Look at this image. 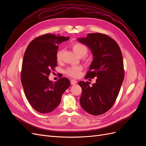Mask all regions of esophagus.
<instances>
[{
	"instance_id": "esophagus-1",
	"label": "esophagus",
	"mask_w": 146,
	"mask_h": 146,
	"mask_svg": "<svg viewBox=\"0 0 146 146\" xmlns=\"http://www.w3.org/2000/svg\"><path fill=\"white\" fill-rule=\"evenodd\" d=\"M77 83V82L76 80H71V81H70V83H71L72 85H76Z\"/></svg>"
}]
</instances>
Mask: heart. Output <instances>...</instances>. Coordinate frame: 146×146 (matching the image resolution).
<instances>
[{
	"mask_svg": "<svg viewBox=\"0 0 146 146\" xmlns=\"http://www.w3.org/2000/svg\"><path fill=\"white\" fill-rule=\"evenodd\" d=\"M72 48L74 52L79 56L80 55H85L88 52L87 47L83 45V44L76 42L72 45ZM62 50H59L56 54V60L58 62H60L62 58ZM82 68L81 66H72V67L68 68L65 70V73L68 76L74 78H77L80 76Z\"/></svg>",
	"mask_w": 146,
	"mask_h": 146,
	"instance_id": "b5f03b06",
	"label": "heart"
}]
</instances>
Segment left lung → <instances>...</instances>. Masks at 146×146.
<instances>
[{
    "label": "left lung",
    "instance_id": "8db88e82",
    "mask_svg": "<svg viewBox=\"0 0 146 146\" xmlns=\"http://www.w3.org/2000/svg\"><path fill=\"white\" fill-rule=\"evenodd\" d=\"M77 40L89 47L94 56L85 78H97L91 86L89 82H78L82 89L80 103L87 113L100 115L113 107L124 79L122 52L117 43L105 34L89 33Z\"/></svg>",
    "mask_w": 146,
    "mask_h": 146
}]
</instances>
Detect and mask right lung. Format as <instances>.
Returning <instances> with one entry per match:
<instances>
[{"label":"right lung","instance_id":"1","mask_svg":"<svg viewBox=\"0 0 146 146\" xmlns=\"http://www.w3.org/2000/svg\"><path fill=\"white\" fill-rule=\"evenodd\" d=\"M69 37L45 34L35 38L26 48L21 78L26 98L32 108L41 113L52 111L58 106L64 92L70 85L69 79L48 80L57 66L56 54L58 44Z\"/></svg>","mask_w":146,"mask_h":146}]
</instances>
